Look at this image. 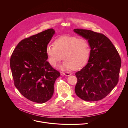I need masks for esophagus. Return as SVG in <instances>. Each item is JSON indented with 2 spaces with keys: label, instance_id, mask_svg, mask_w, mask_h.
I'll use <instances>...</instances> for the list:
<instances>
[{
  "label": "esophagus",
  "instance_id": "1",
  "mask_svg": "<svg viewBox=\"0 0 128 128\" xmlns=\"http://www.w3.org/2000/svg\"><path fill=\"white\" fill-rule=\"evenodd\" d=\"M63 74L64 76H69L70 75L72 74V73L71 72H63Z\"/></svg>",
  "mask_w": 128,
  "mask_h": 128
}]
</instances>
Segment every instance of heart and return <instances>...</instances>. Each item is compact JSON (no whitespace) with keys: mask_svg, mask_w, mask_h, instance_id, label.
Returning a JSON list of instances; mask_svg holds the SVG:
<instances>
[{"mask_svg":"<svg viewBox=\"0 0 128 128\" xmlns=\"http://www.w3.org/2000/svg\"><path fill=\"white\" fill-rule=\"evenodd\" d=\"M54 44L48 45L46 51L48 63L54 67L63 59L65 61L61 69H78L84 66L89 59L90 48L84 40L64 36L57 39Z\"/></svg>","mask_w":128,"mask_h":128,"instance_id":"b5f03b06","label":"heart"}]
</instances>
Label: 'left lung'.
I'll use <instances>...</instances> for the list:
<instances>
[{"instance_id":"8db88e82","label":"left lung","mask_w":128,"mask_h":128,"mask_svg":"<svg viewBox=\"0 0 128 128\" xmlns=\"http://www.w3.org/2000/svg\"><path fill=\"white\" fill-rule=\"evenodd\" d=\"M74 31L87 40L90 48L88 63L76 74L78 82L75 92L84 101L100 100L118 84L122 63L120 56L104 34L82 29Z\"/></svg>"}]
</instances>
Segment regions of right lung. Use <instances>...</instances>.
<instances>
[{
    "label": "right lung",
    "mask_w": 128,
    "mask_h": 128,
    "mask_svg": "<svg viewBox=\"0 0 128 128\" xmlns=\"http://www.w3.org/2000/svg\"><path fill=\"white\" fill-rule=\"evenodd\" d=\"M54 33L49 29L23 40L10 57L14 86L24 97L36 103L52 97L54 82L60 76L46 61V48Z\"/></svg>",
    "instance_id": "add662e5"
}]
</instances>
